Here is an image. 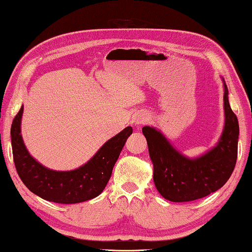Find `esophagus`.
Instances as JSON below:
<instances>
[{
    "instance_id": "obj_1",
    "label": "esophagus",
    "mask_w": 252,
    "mask_h": 252,
    "mask_svg": "<svg viewBox=\"0 0 252 252\" xmlns=\"http://www.w3.org/2000/svg\"><path fill=\"white\" fill-rule=\"evenodd\" d=\"M150 121V117L148 114H144V113H140L138 116L135 117V125H144V123L149 122Z\"/></svg>"
}]
</instances>
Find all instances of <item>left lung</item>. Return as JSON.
<instances>
[{"mask_svg": "<svg viewBox=\"0 0 252 252\" xmlns=\"http://www.w3.org/2000/svg\"><path fill=\"white\" fill-rule=\"evenodd\" d=\"M226 123L218 145L204 157L189 159L177 152L153 127L142 129L154 165L153 180L164 198L171 202H190L214 193L226 184L235 170L238 154L239 125L223 94Z\"/></svg>", "mask_w": 252, "mask_h": 252, "instance_id": "1", "label": "left lung"}]
</instances>
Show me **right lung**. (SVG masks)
Wrapping results in <instances>:
<instances>
[{
    "instance_id": "add662e5",
    "label": "right lung",
    "mask_w": 252,
    "mask_h": 252,
    "mask_svg": "<svg viewBox=\"0 0 252 252\" xmlns=\"http://www.w3.org/2000/svg\"><path fill=\"white\" fill-rule=\"evenodd\" d=\"M22 113L23 106L13 119L11 139L16 172L27 189L43 199L59 204L86 202L101 194L126 139L132 134V127H126L107 141L84 166L57 172L40 165L27 152L21 135Z\"/></svg>"
}]
</instances>
